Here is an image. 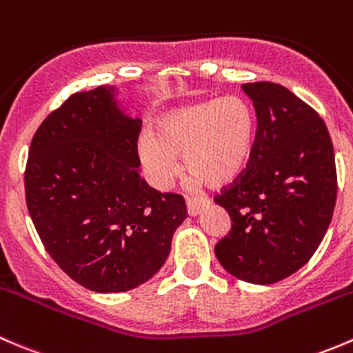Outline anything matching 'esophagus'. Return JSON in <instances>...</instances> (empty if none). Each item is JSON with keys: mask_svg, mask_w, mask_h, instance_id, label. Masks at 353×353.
<instances>
[{"mask_svg": "<svg viewBox=\"0 0 353 353\" xmlns=\"http://www.w3.org/2000/svg\"><path fill=\"white\" fill-rule=\"evenodd\" d=\"M209 201L203 197H187V212L188 216H197L202 207H205Z\"/></svg>", "mask_w": 353, "mask_h": 353, "instance_id": "esophagus-1", "label": "esophagus"}]
</instances>
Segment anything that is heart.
Wrapping results in <instances>:
<instances>
[{"label":"heart","instance_id":"b5f03b06","mask_svg":"<svg viewBox=\"0 0 353 353\" xmlns=\"http://www.w3.org/2000/svg\"><path fill=\"white\" fill-rule=\"evenodd\" d=\"M256 119L252 105L230 95L161 115L137 152L148 180L159 190L175 183L181 158L195 183L219 187L236 178L252 154Z\"/></svg>","mask_w":353,"mask_h":353}]
</instances>
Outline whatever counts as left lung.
<instances>
[{"label": "left lung", "instance_id": "left-lung-1", "mask_svg": "<svg viewBox=\"0 0 353 353\" xmlns=\"http://www.w3.org/2000/svg\"><path fill=\"white\" fill-rule=\"evenodd\" d=\"M256 134L246 168L214 202L231 230L217 241L224 270L250 284H275L306 265L325 238L336 202L332 137L318 112L285 86L245 83Z\"/></svg>", "mask_w": 353, "mask_h": 353}]
</instances>
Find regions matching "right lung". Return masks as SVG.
I'll use <instances>...</instances> for the list:
<instances>
[{"label": "right lung", "instance_id": "right-lung-1", "mask_svg": "<svg viewBox=\"0 0 353 353\" xmlns=\"http://www.w3.org/2000/svg\"><path fill=\"white\" fill-rule=\"evenodd\" d=\"M141 125L119 108L114 86H98L50 112L28 150L25 199L43 248L95 292L150 281L187 217L181 195L141 176Z\"/></svg>", "mask_w": 353, "mask_h": 353}]
</instances>
